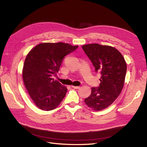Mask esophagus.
<instances>
[{
  "label": "esophagus",
  "mask_w": 147,
  "mask_h": 147,
  "mask_svg": "<svg viewBox=\"0 0 147 147\" xmlns=\"http://www.w3.org/2000/svg\"><path fill=\"white\" fill-rule=\"evenodd\" d=\"M72 88L74 89H80V86H72Z\"/></svg>",
  "instance_id": "1"
}]
</instances>
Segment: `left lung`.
Segmentation results:
<instances>
[{"instance_id": "1", "label": "left lung", "mask_w": 147, "mask_h": 147, "mask_svg": "<svg viewBox=\"0 0 147 147\" xmlns=\"http://www.w3.org/2000/svg\"><path fill=\"white\" fill-rule=\"evenodd\" d=\"M82 49L92 63L95 72L101 75L99 87L92 88L84 103L94 111H101L112 104L122 92L126 63L119 50L109 45L90 44L83 45Z\"/></svg>"}]
</instances>
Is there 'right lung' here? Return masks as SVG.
Returning a JSON list of instances; mask_svg holds the SVG:
<instances>
[{
    "label": "right lung",
    "mask_w": 147,
    "mask_h": 147,
    "mask_svg": "<svg viewBox=\"0 0 147 147\" xmlns=\"http://www.w3.org/2000/svg\"><path fill=\"white\" fill-rule=\"evenodd\" d=\"M78 47L64 42H45L37 45L28 53L23 67V81L39 109L51 111L62 102L67 89L52 77L58 72L64 57Z\"/></svg>",
    "instance_id": "obj_1"
}]
</instances>
